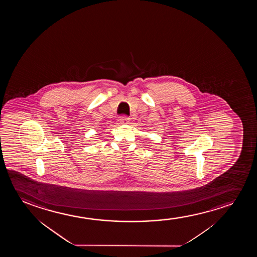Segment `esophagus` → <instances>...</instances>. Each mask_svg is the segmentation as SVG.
<instances>
[{"label":"esophagus","mask_w":257,"mask_h":257,"mask_svg":"<svg viewBox=\"0 0 257 257\" xmlns=\"http://www.w3.org/2000/svg\"><path fill=\"white\" fill-rule=\"evenodd\" d=\"M128 120H129V118H128L127 116H122L118 117V122H119L120 123H122V124L128 123Z\"/></svg>","instance_id":"34e87169"}]
</instances>
